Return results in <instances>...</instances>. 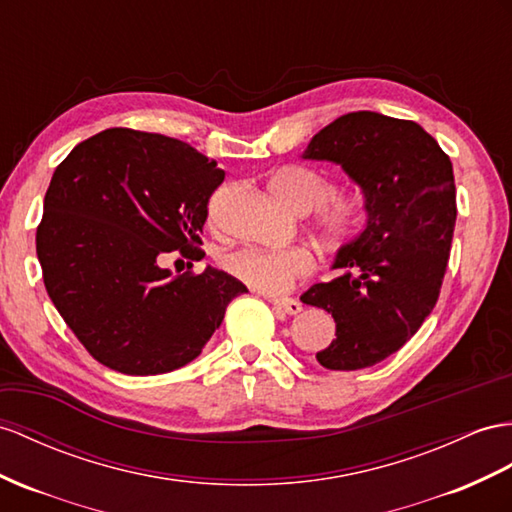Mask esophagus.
Returning a JSON list of instances; mask_svg holds the SVG:
<instances>
[{
  "label": "esophagus",
  "instance_id": "34e87169",
  "mask_svg": "<svg viewBox=\"0 0 512 512\" xmlns=\"http://www.w3.org/2000/svg\"><path fill=\"white\" fill-rule=\"evenodd\" d=\"M270 303L277 309H281L283 313H287V316H296V313H300V309H303V305L294 298H270Z\"/></svg>",
  "mask_w": 512,
  "mask_h": 512
}]
</instances>
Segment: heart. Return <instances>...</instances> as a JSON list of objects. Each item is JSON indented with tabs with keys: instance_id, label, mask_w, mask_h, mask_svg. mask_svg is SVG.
I'll return each mask as SVG.
<instances>
[{
	"instance_id": "b5f03b06",
	"label": "heart",
	"mask_w": 512,
	"mask_h": 512,
	"mask_svg": "<svg viewBox=\"0 0 512 512\" xmlns=\"http://www.w3.org/2000/svg\"><path fill=\"white\" fill-rule=\"evenodd\" d=\"M270 190L277 199L296 212H311L318 207V227L329 240H348L361 229V205L352 199H331L333 183L307 166H290L270 179ZM231 274L264 294H283L296 279L313 270V257L305 248H274L257 251L242 248L222 259Z\"/></svg>"
}]
</instances>
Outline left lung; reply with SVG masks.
I'll return each instance as SVG.
<instances>
[{
	"mask_svg": "<svg viewBox=\"0 0 512 512\" xmlns=\"http://www.w3.org/2000/svg\"><path fill=\"white\" fill-rule=\"evenodd\" d=\"M303 157L342 166L365 212L361 233L333 259L344 272L300 296L335 320V339L316 359L326 370L372 368L437 305L456 222L452 162L422 125L370 110L320 129Z\"/></svg>",
	"mask_w": 512,
	"mask_h": 512,
	"instance_id": "1",
	"label": "left lung"
}]
</instances>
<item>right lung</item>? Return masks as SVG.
Segmentation results:
<instances>
[{"label":"right lung","instance_id":"1","mask_svg":"<svg viewBox=\"0 0 512 512\" xmlns=\"http://www.w3.org/2000/svg\"><path fill=\"white\" fill-rule=\"evenodd\" d=\"M225 170L188 142L114 127L54 170L36 231L51 303L84 348L129 376L173 372L201 355L246 287L207 266L162 268L199 251L207 201Z\"/></svg>","mask_w":512,"mask_h":512}]
</instances>
